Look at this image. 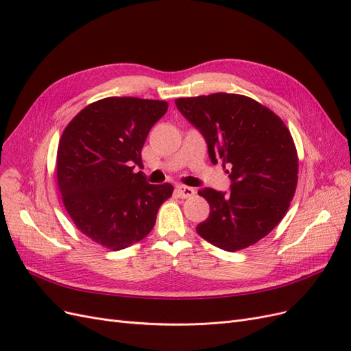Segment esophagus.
<instances>
[{
    "instance_id": "1",
    "label": "esophagus",
    "mask_w": 351,
    "mask_h": 351,
    "mask_svg": "<svg viewBox=\"0 0 351 351\" xmlns=\"http://www.w3.org/2000/svg\"><path fill=\"white\" fill-rule=\"evenodd\" d=\"M176 193H177L178 197L187 199V197L195 196V189L187 187V186H177V187H176Z\"/></svg>"
}]
</instances>
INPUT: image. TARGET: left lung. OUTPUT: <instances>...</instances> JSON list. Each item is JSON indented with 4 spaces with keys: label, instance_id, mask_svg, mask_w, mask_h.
Listing matches in <instances>:
<instances>
[{
    "label": "left lung",
    "instance_id": "1",
    "mask_svg": "<svg viewBox=\"0 0 351 351\" xmlns=\"http://www.w3.org/2000/svg\"><path fill=\"white\" fill-rule=\"evenodd\" d=\"M178 111L205 137L210 161L228 168L230 192L205 187L209 217L196 227L214 246L236 252L280 224L297 186L299 158L280 117L244 95L212 93L176 99Z\"/></svg>",
    "mask_w": 351,
    "mask_h": 351
}]
</instances>
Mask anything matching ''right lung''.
Listing matches in <instances>:
<instances>
[{"label": "right lung", "instance_id": "add662e5", "mask_svg": "<svg viewBox=\"0 0 351 351\" xmlns=\"http://www.w3.org/2000/svg\"><path fill=\"white\" fill-rule=\"evenodd\" d=\"M165 101L110 97L84 107L62 132L57 182L70 218L93 241L121 250L155 226L158 209L174 187L149 184L142 147L152 125L167 112Z\"/></svg>", "mask_w": 351, "mask_h": 351}]
</instances>
